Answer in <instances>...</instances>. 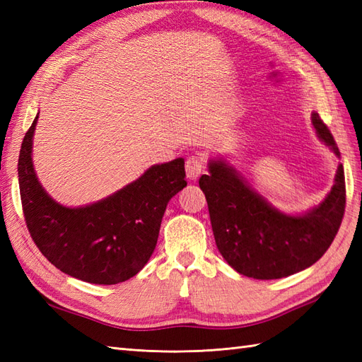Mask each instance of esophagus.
Instances as JSON below:
<instances>
[{"mask_svg": "<svg viewBox=\"0 0 362 362\" xmlns=\"http://www.w3.org/2000/svg\"><path fill=\"white\" fill-rule=\"evenodd\" d=\"M204 169H205V160L202 156H199V153H196V156H191L187 160L185 171H187V177L189 180H196L197 177L204 173Z\"/></svg>", "mask_w": 362, "mask_h": 362, "instance_id": "34e87169", "label": "esophagus"}]
</instances>
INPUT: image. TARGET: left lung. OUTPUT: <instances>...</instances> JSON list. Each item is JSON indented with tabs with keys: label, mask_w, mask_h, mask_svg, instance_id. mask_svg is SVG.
Masks as SVG:
<instances>
[{
	"label": "left lung",
	"mask_w": 362,
	"mask_h": 362,
	"mask_svg": "<svg viewBox=\"0 0 362 362\" xmlns=\"http://www.w3.org/2000/svg\"><path fill=\"white\" fill-rule=\"evenodd\" d=\"M311 122L319 140L341 158L333 135L316 112ZM199 187L209 204L221 255L236 272L257 280L283 279L313 266L332 245L345 211L341 163L324 201L303 213L275 209L222 157L209 160V174L199 179Z\"/></svg>",
	"instance_id": "1"
}]
</instances>
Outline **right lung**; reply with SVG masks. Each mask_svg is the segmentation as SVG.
I'll return each instance as SVG.
<instances>
[{"label":"right lung","instance_id":"obj_1","mask_svg":"<svg viewBox=\"0 0 362 362\" xmlns=\"http://www.w3.org/2000/svg\"><path fill=\"white\" fill-rule=\"evenodd\" d=\"M38 113L21 143L20 196L37 247L64 274L93 284L132 279L157 245L168 202L187 187L185 160L153 165L101 201L66 206L54 201L37 179L33 138Z\"/></svg>","mask_w":362,"mask_h":362}]
</instances>
